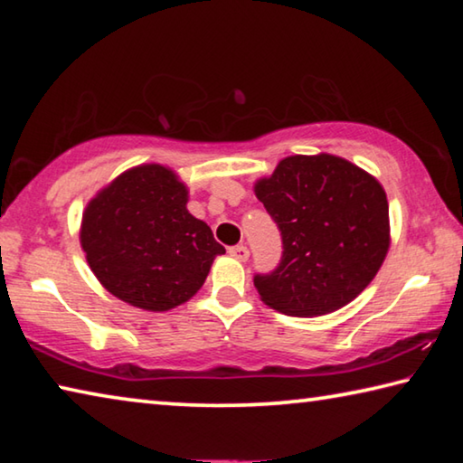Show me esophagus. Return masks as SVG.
I'll list each match as a JSON object with an SVG mask.
<instances>
[{
  "instance_id": "34e87169",
  "label": "esophagus",
  "mask_w": 463,
  "mask_h": 463,
  "mask_svg": "<svg viewBox=\"0 0 463 463\" xmlns=\"http://www.w3.org/2000/svg\"><path fill=\"white\" fill-rule=\"evenodd\" d=\"M229 253H231V257H234V260H239V261H247L249 260V249L245 245L231 247Z\"/></svg>"
}]
</instances>
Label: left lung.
I'll use <instances>...</instances> for the list:
<instances>
[{"label": "left lung", "mask_w": 463, "mask_h": 463, "mask_svg": "<svg viewBox=\"0 0 463 463\" xmlns=\"http://www.w3.org/2000/svg\"><path fill=\"white\" fill-rule=\"evenodd\" d=\"M253 190L284 242L278 269L253 279L269 308L323 317L370 286L390 247L388 200L378 179L336 155H292Z\"/></svg>", "instance_id": "1"}]
</instances>
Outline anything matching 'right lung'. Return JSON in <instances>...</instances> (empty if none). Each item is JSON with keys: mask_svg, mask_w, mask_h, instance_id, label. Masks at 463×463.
Instances as JSON below:
<instances>
[{"mask_svg": "<svg viewBox=\"0 0 463 463\" xmlns=\"http://www.w3.org/2000/svg\"><path fill=\"white\" fill-rule=\"evenodd\" d=\"M187 198L174 169L146 163L88 202L81 249L109 294L140 310L167 312L198 292L224 247L190 214Z\"/></svg>", "mask_w": 463, "mask_h": 463, "instance_id": "add662e5", "label": "right lung"}]
</instances>
